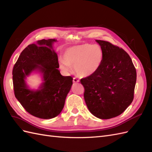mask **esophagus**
Masks as SVG:
<instances>
[{"instance_id":"34e87169","label":"esophagus","mask_w":152,"mask_h":152,"mask_svg":"<svg viewBox=\"0 0 152 152\" xmlns=\"http://www.w3.org/2000/svg\"><path fill=\"white\" fill-rule=\"evenodd\" d=\"M79 80L78 79H77V78H75V77H73V82H75V83H76V82H79Z\"/></svg>"}]
</instances>
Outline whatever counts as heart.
<instances>
[{
	"instance_id": "heart-1",
	"label": "heart",
	"mask_w": 152,
	"mask_h": 152,
	"mask_svg": "<svg viewBox=\"0 0 152 152\" xmlns=\"http://www.w3.org/2000/svg\"><path fill=\"white\" fill-rule=\"evenodd\" d=\"M102 49L97 45L84 44L68 48L64 53L63 60L59 61L61 70L68 73L71 66L75 67L77 74L87 77L97 72L103 62Z\"/></svg>"
}]
</instances>
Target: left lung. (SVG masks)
<instances>
[{
    "instance_id": "obj_1",
    "label": "left lung",
    "mask_w": 152,
    "mask_h": 152,
    "mask_svg": "<svg viewBox=\"0 0 152 152\" xmlns=\"http://www.w3.org/2000/svg\"><path fill=\"white\" fill-rule=\"evenodd\" d=\"M102 49L103 62L94 74L80 80L90 112L101 119L118 116L134 99L136 70L123 49L104 40H96Z\"/></svg>"
}]
</instances>
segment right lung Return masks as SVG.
<instances>
[{"mask_svg": "<svg viewBox=\"0 0 152 152\" xmlns=\"http://www.w3.org/2000/svg\"><path fill=\"white\" fill-rule=\"evenodd\" d=\"M55 39L38 40L20 54L12 70L15 95L26 111L43 119L58 116L65 105L73 84L71 76H63L58 70V55L53 48ZM42 73L43 81L37 90H30L24 80L32 72Z\"/></svg>", "mask_w": 152, "mask_h": 152, "instance_id": "right-lung-1", "label": "right lung"}]
</instances>
